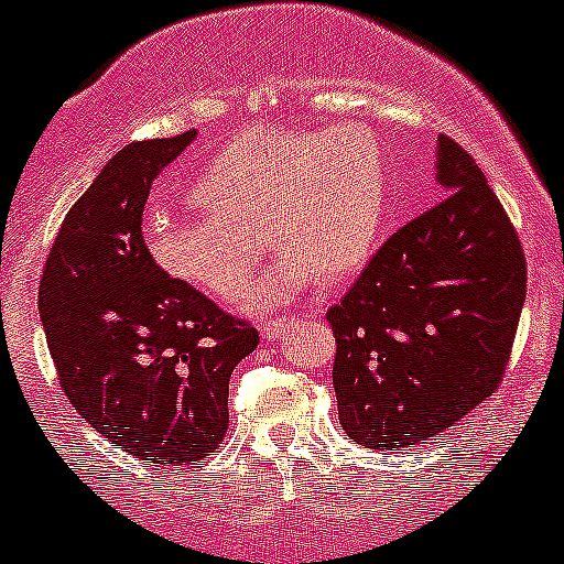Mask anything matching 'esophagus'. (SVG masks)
I'll return each mask as SVG.
<instances>
[{
  "mask_svg": "<svg viewBox=\"0 0 564 564\" xmlns=\"http://www.w3.org/2000/svg\"><path fill=\"white\" fill-rule=\"evenodd\" d=\"M313 316V310H307V313H304L302 318H310ZM299 316H285V318H268V322H262V338H268V340H273V338H279V335L285 333L288 327H291L293 322H296Z\"/></svg>",
  "mask_w": 564,
  "mask_h": 564,
  "instance_id": "1",
  "label": "esophagus"
}]
</instances>
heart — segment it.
I'll return each mask as SVG.
<instances>
[{
	"label": "heart",
	"instance_id": "b5f03b06",
	"mask_svg": "<svg viewBox=\"0 0 564 564\" xmlns=\"http://www.w3.org/2000/svg\"><path fill=\"white\" fill-rule=\"evenodd\" d=\"M195 218L153 212L148 248L170 276L218 302L248 291L265 235L282 251L251 288L254 310L285 302L318 276H352L375 251L389 215L391 175L369 128L254 131L218 151L195 175Z\"/></svg>",
	"mask_w": 564,
	"mask_h": 564
}]
</instances>
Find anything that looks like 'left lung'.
I'll return each mask as SVG.
<instances>
[{
  "label": "left lung",
  "instance_id": "left-lung-1",
  "mask_svg": "<svg viewBox=\"0 0 564 564\" xmlns=\"http://www.w3.org/2000/svg\"><path fill=\"white\" fill-rule=\"evenodd\" d=\"M436 181L442 200L327 310L340 425L371 451L425 444L492 397L525 302L518 231L451 137H438Z\"/></svg>",
  "mask_w": 564,
  "mask_h": 564
}]
</instances>
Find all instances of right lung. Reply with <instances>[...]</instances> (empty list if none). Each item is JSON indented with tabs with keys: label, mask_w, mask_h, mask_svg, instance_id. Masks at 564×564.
<instances>
[{
	"label": "right lung",
	"mask_w": 564,
	"mask_h": 564,
	"mask_svg": "<svg viewBox=\"0 0 564 564\" xmlns=\"http://www.w3.org/2000/svg\"><path fill=\"white\" fill-rule=\"evenodd\" d=\"M195 131L122 148L66 212L39 285L58 383L113 447L153 467L204 462L229 431V377L260 335L144 246L156 175Z\"/></svg>",
	"instance_id": "obj_1"
}]
</instances>
